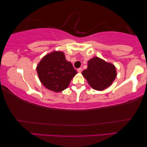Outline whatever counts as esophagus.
Wrapping results in <instances>:
<instances>
[{"label":"esophagus","instance_id":"obj_1","mask_svg":"<svg viewBox=\"0 0 147 147\" xmlns=\"http://www.w3.org/2000/svg\"><path fill=\"white\" fill-rule=\"evenodd\" d=\"M78 71L79 72V73H81V72L82 71V68H78Z\"/></svg>","mask_w":147,"mask_h":147}]
</instances>
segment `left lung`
<instances>
[{
	"instance_id": "obj_1",
	"label": "left lung",
	"mask_w": 147,
	"mask_h": 147,
	"mask_svg": "<svg viewBox=\"0 0 147 147\" xmlns=\"http://www.w3.org/2000/svg\"><path fill=\"white\" fill-rule=\"evenodd\" d=\"M89 85L96 90H103L111 85L117 77L113 64L95 57L88 61V66L82 71Z\"/></svg>"
}]
</instances>
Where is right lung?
<instances>
[{
	"label": "right lung",
	"mask_w": 147,
	"mask_h": 147,
	"mask_svg": "<svg viewBox=\"0 0 147 147\" xmlns=\"http://www.w3.org/2000/svg\"><path fill=\"white\" fill-rule=\"evenodd\" d=\"M36 70L42 85L56 92L66 89L78 73L62 51H53L45 55L38 63Z\"/></svg>",
	"instance_id": "1"
}]
</instances>
